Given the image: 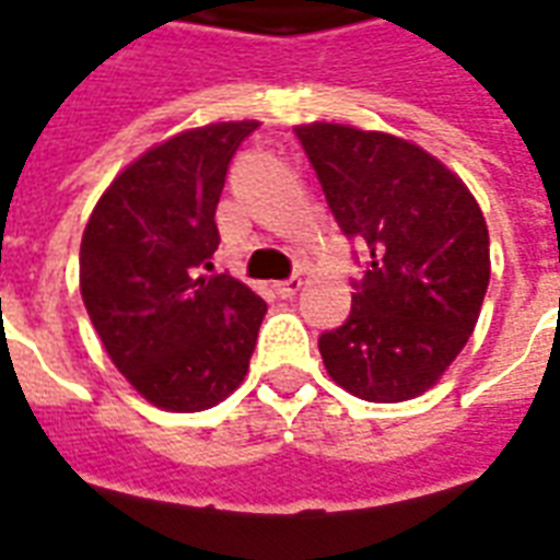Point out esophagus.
<instances>
[{
    "label": "esophagus",
    "mask_w": 560,
    "mask_h": 560,
    "mask_svg": "<svg viewBox=\"0 0 560 560\" xmlns=\"http://www.w3.org/2000/svg\"><path fill=\"white\" fill-rule=\"evenodd\" d=\"M301 285H304V280H301V277H289V280H280V283H275V292L280 298H295L298 292H301Z\"/></svg>",
    "instance_id": "34e87169"
}]
</instances>
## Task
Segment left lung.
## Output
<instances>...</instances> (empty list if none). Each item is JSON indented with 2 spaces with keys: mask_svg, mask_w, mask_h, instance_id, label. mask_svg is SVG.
Returning a JSON list of instances; mask_svg holds the SVG:
<instances>
[{
  "mask_svg": "<svg viewBox=\"0 0 560 560\" xmlns=\"http://www.w3.org/2000/svg\"><path fill=\"white\" fill-rule=\"evenodd\" d=\"M345 235L369 268L342 327L318 339L330 381L375 405L428 393L464 351L490 283V233L460 176L407 138L295 126Z\"/></svg>",
  "mask_w": 560,
  "mask_h": 560,
  "instance_id": "obj_1",
  "label": "left lung"
}]
</instances>
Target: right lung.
I'll return each instance as SVG.
<instances>
[{
	"mask_svg": "<svg viewBox=\"0 0 560 560\" xmlns=\"http://www.w3.org/2000/svg\"><path fill=\"white\" fill-rule=\"evenodd\" d=\"M259 120H221L159 141L96 200L79 289L105 354L141 398L200 413L245 381L268 306L212 271L226 165Z\"/></svg>",
	"mask_w": 560,
	"mask_h": 560,
	"instance_id": "1",
	"label": "right lung"
}]
</instances>
